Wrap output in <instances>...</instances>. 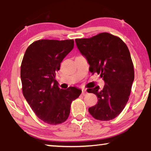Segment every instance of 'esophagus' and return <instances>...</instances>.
<instances>
[{
  "label": "esophagus",
  "mask_w": 151,
  "mask_h": 151,
  "mask_svg": "<svg viewBox=\"0 0 151 151\" xmlns=\"http://www.w3.org/2000/svg\"><path fill=\"white\" fill-rule=\"evenodd\" d=\"M86 93H87V92H86V88L82 89V94H83V95H85Z\"/></svg>",
  "instance_id": "esophagus-1"
}]
</instances>
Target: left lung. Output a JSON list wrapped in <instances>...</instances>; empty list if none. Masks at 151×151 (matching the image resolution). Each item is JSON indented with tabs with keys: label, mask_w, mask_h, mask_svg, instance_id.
Returning <instances> with one entry per match:
<instances>
[{
	"label": "left lung",
	"mask_w": 151,
	"mask_h": 151,
	"mask_svg": "<svg viewBox=\"0 0 151 151\" xmlns=\"http://www.w3.org/2000/svg\"><path fill=\"white\" fill-rule=\"evenodd\" d=\"M75 41L90 65L91 73L100 75L105 83L102 90L99 86L87 89L98 98V103L88 112L99 121L114 119L126 106L134 81V66L129 48L119 37L108 32Z\"/></svg>",
	"instance_id": "1"
}]
</instances>
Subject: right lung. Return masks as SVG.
Segmentation results:
<instances>
[{"label":"right lung","instance_id":"1","mask_svg":"<svg viewBox=\"0 0 151 151\" xmlns=\"http://www.w3.org/2000/svg\"><path fill=\"white\" fill-rule=\"evenodd\" d=\"M74 47L73 40H39L27 48L20 68L22 93L39 118L49 124L66 121L70 104L82 91L61 89L56 81L60 63Z\"/></svg>","mask_w":151,"mask_h":151}]
</instances>
